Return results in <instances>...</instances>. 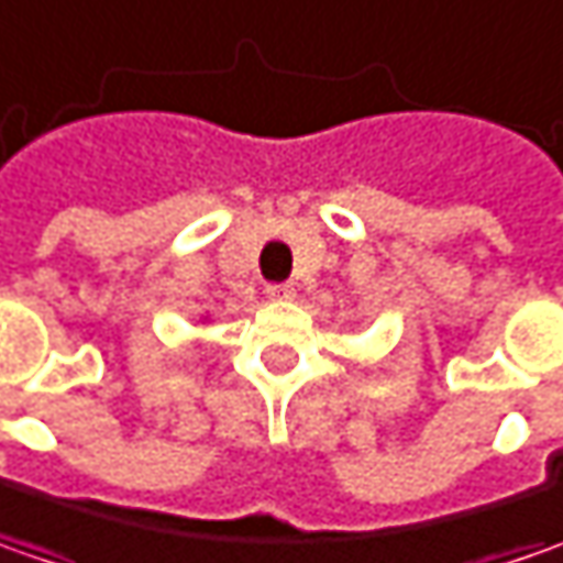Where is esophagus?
Instances as JSON below:
<instances>
[{
	"label": "esophagus",
	"instance_id": "obj_1",
	"mask_svg": "<svg viewBox=\"0 0 563 563\" xmlns=\"http://www.w3.org/2000/svg\"><path fill=\"white\" fill-rule=\"evenodd\" d=\"M267 296L277 299V302L292 299V296H296V286H292V283H271V286H267Z\"/></svg>",
	"mask_w": 563,
	"mask_h": 563
}]
</instances>
